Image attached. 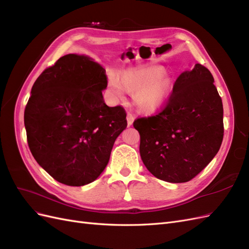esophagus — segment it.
Returning a JSON list of instances; mask_svg holds the SVG:
<instances>
[{"mask_svg":"<svg viewBox=\"0 0 249 249\" xmlns=\"http://www.w3.org/2000/svg\"><path fill=\"white\" fill-rule=\"evenodd\" d=\"M134 115L132 114V113H127L126 115V120H127V124L129 125H132L133 124V122H134Z\"/></svg>","mask_w":249,"mask_h":249,"instance_id":"obj_1","label":"esophagus"}]
</instances>
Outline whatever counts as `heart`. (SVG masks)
<instances>
[{"mask_svg": "<svg viewBox=\"0 0 249 249\" xmlns=\"http://www.w3.org/2000/svg\"><path fill=\"white\" fill-rule=\"evenodd\" d=\"M164 73L163 67L158 65L133 67L124 71L122 82L117 76H112L109 86L113 93L122 96L124 86L126 90L135 92V104L141 111L154 112L166 102L171 89L170 80Z\"/></svg>", "mask_w": 249, "mask_h": 249, "instance_id": "heart-1", "label": "heart"}]
</instances>
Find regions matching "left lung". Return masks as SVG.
Returning <instances> with one entry per match:
<instances>
[{
  "label": "left lung",
  "mask_w": 249,
  "mask_h": 249,
  "mask_svg": "<svg viewBox=\"0 0 249 249\" xmlns=\"http://www.w3.org/2000/svg\"><path fill=\"white\" fill-rule=\"evenodd\" d=\"M133 125L148 171L165 182H189L213 160L223 139L222 101L212 73L199 63L180 73L162 110Z\"/></svg>",
  "instance_id": "1"
}]
</instances>
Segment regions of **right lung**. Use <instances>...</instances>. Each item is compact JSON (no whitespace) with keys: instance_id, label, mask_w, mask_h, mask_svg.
Returning <instances> with one entry per match:
<instances>
[{"instance_id":"obj_1","label":"right lung","mask_w":249,"mask_h":249,"mask_svg":"<svg viewBox=\"0 0 249 249\" xmlns=\"http://www.w3.org/2000/svg\"><path fill=\"white\" fill-rule=\"evenodd\" d=\"M105 70L86 56L69 54L37 78L25 109L30 150L58 182L84 186L97 178L127 125L124 107H108Z\"/></svg>"}]
</instances>
